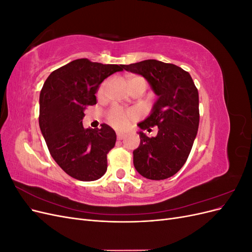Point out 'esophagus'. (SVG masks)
<instances>
[{
  "label": "esophagus",
  "instance_id": "esophagus-1",
  "mask_svg": "<svg viewBox=\"0 0 252 252\" xmlns=\"http://www.w3.org/2000/svg\"><path fill=\"white\" fill-rule=\"evenodd\" d=\"M117 136H118V139H119V140H123V139L125 138V133L118 132V133H117Z\"/></svg>",
  "mask_w": 252,
  "mask_h": 252
}]
</instances>
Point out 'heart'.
<instances>
[{
    "label": "heart",
    "mask_w": 252,
    "mask_h": 252,
    "mask_svg": "<svg viewBox=\"0 0 252 252\" xmlns=\"http://www.w3.org/2000/svg\"><path fill=\"white\" fill-rule=\"evenodd\" d=\"M106 89V83L102 84L101 87L98 88V94H103L104 91ZM136 116L135 112H126L123 109H121L120 107H113L109 111V116L108 119L110 121V123L116 126L117 128H124L129 124V121H130L132 118Z\"/></svg>",
    "instance_id": "heart-1"
}]
</instances>
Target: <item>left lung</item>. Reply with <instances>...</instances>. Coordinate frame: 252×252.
I'll use <instances>...</instances> for the list:
<instances>
[{
    "label": "left lung",
    "mask_w": 252,
    "mask_h": 252,
    "mask_svg": "<svg viewBox=\"0 0 252 252\" xmlns=\"http://www.w3.org/2000/svg\"><path fill=\"white\" fill-rule=\"evenodd\" d=\"M140 74L158 96L149 116L138 126L140 145L133 150V165L142 177L165 180L177 173L192 148L199 129V93L190 74L181 67L157 60L124 65ZM158 126V134L148 138L143 130Z\"/></svg>",
    "instance_id": "1"
}]
</instances>
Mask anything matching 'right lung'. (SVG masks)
<instances>
[{
  "label": "right lung",
  "instance_id": "right-lung-1",
  "mask_svg": "<svg viewBox=\"0 0 252 252\" xmlns=\"http://www.w3.org/2000/svg\"><path fill=\"white\" fill-rule=\"evenodd\" d=\"M124 65L101 64L87 59L74 60L52 71L40 94L39 124L56 163L70 177L95 181L107 170V154L117 134L107 124L85 129L86 106L96 104L102 82Z\"/></svg>",
  "mask_w": 252,
  "mask_h": 252
}]
</instances>
